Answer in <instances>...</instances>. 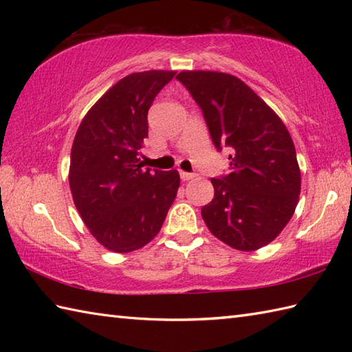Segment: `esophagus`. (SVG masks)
I'll list each match as a JSON object with an SVG mask.
<instances>
[{
  "label": "esophagus",
  "instance_id": "34e87169",
  "mask_svg": "<svg viewBox=\"0 0 352 352\" xmlns=\"http://www.w3.org/2000/svg\"><path fill=\"white\" fill-rule=\"evenodd\" d=\"M180 177H182L183 182H189V180H193V178H195V174H190V172L182 170V172H180Z\"/></svg>",
  "mask_w": 352,
  "mask_h": 352
}]
</instances>
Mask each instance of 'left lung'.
<instances>
[{"mask_svg":"<svg viewBox=\"0 0 352 352\" xmlns=\"http://www.w3.org/2000/svg\"><path fill=\"white\" fill-rule=\"evenodd\" d=\"M214 148L228 146L230 172L212 178L214 197L201 210L212 234L254 251L287 226L301 192L294 140L275 111L242 80L223 72L183 71Z\"/></svg>","mask_w":352,"mask_h":352,"instance_id":"1","label":"left lung"}]
</instances>
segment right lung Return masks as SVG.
<instances>
[{
	"mask_svg": "<svg viewBox=\"0 0 352 352\" xmlns=\"http://www.w3.org/2000/svg\"><path fill=\"white\" fill-rule=\"evenodd\" d=\"M174 71L134 72L110 87L81 121L71 149L74 203L107 250L131 252L159 233L180 188L174 170L144 168L148 110Z\"/></svg>",
	"mask_w": 352,
	"mask_h": 352,
	"instance_id": "obj_1",
	"label": "right lung"
}]
</instances>
